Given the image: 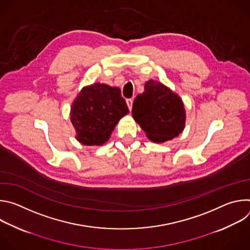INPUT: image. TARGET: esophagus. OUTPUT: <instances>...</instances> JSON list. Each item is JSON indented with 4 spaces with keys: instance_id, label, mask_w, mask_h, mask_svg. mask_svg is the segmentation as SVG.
<instances>
[{
    "instance_id": "34e87169",
    "label": "esophagus",
    "mask_w": 250,
    "mask_h": 250,
    "mask_svg": "<svg viewBox=\"0 0 250 250\" xmlns=\"http://www.w3.org/2000/svg\"><path fill=\"white\" fill-rule=\"evenodd\" d=\"M126 104L128 106V110L131 111V108H132V99H126Z\"/></svg>"
}]
</instances>
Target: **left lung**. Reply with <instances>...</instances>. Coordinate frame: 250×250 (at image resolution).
<instances>
[{
	"mask_svg": "<svg viewBox=\"0 0 250 250\" xmlns=\"http://www.w3.org/2000/svg\"><path fill=\"white\" fill-rule=\"evenodd\" d=\"M132 117L154 142H164L179 135L186 120L181 98L154 80L146 82L145 92L134 99Z\"/></svg>",
	"mask_w": 250,
	"mask_h": 250,
	"instance_id": "left-lung-1",
	"label": "left lung"
}]
</instances>
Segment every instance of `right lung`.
I'll list each match as a JSON object with an SVG mask.
<instances>
[{"mask_svg": "<svg viewBox=\"0 0 250 250\" xmlns=\"http://www.w3.org/2000/svg\"><path fill=\"white\" fill-rule=\"evenodd\" d=\"M128 113L120 88L96 83L83 88L71 108L76 138L84 146H102Z\"/></svg>", "mask_w": 250, "mask_h": 250, "instance_id": "1", "label": "right lung"}]
</instances>
